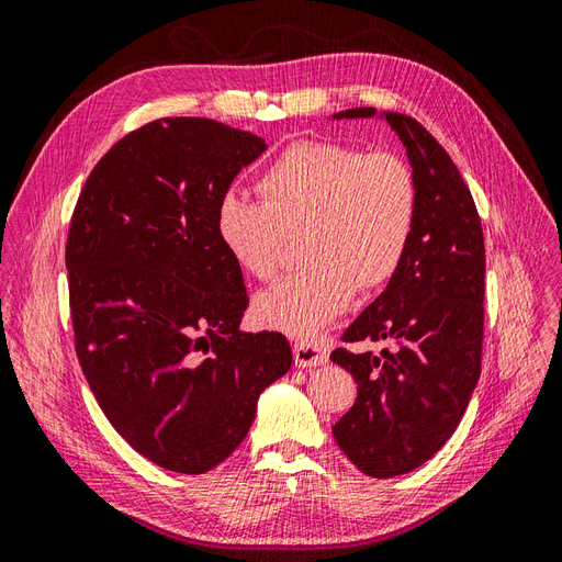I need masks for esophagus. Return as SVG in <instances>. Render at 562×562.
<instances>
[{
	"label": "esophagus",
	"mask_w": 562,
	"mask_h": 562,
	"mask_svg": "<svg viewBox=\"0 0 562 562\" xmlns=\"http://www.w3.org/2000/svg\"><path fill=\"white\" fill-rule=\"evenodd\" d=\"M295 366L297 368H314L328 361L326 345L318 339H297L295 342Z\"/></svg>",
	"instance_id": "1"
}]
</instances>
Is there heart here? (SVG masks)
Masks as SVG:
<instances>
[{"label":"heart","mask_w":562,"mask_h":562,"mask_svg":"<svg viewBox=\"0 0 562 562\" xmlns=\"http://www.w3.org/2000/svg\"><path fill=\"white\" fill-rule=\"evenodd\" d=\"M260 201L225 194L215 209V236L244 274L269 281L288 236H302L300 274L252 302L260 326L314 335L347 307L356 288L394 279L417 223V180L394 151H368L300 140L258 178Z\"/></svg>","instance_id":"1"}]
</instances>
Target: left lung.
<instances>
[{
	"instance_id": "8db88e82",
	"label": "left lung",
	"mask_w": 562,
	"mask_h": 562,
	"mask_svg": "<svg viewBox=\"0 0 562 562\" xmlns=\"http://www.w3.org/2000/svg\"><path fill=\"white\" fill-rule=\"evenodd\" d=\"M353 108L333 119H370ZM417 180V223L401 269L345 330V342L394 349L330 361L349 370L359 396L333 436L356 469L391 479L422 467L457 429L481 378L485 244L479 211L448 151L413 116L382 112Z\"/></svg>"
}]
</instances>
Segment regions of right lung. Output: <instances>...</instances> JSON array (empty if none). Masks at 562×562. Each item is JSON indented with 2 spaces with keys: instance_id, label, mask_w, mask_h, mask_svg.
Instances as JSON below:
<instances>
[{
  "instance_id": "add662e5",
  "label": "right lung",
  "mask_w": 562,
  "mask_h": 562,
  "mask_svg": "<svg viewBox=\"0 0 562 562\" xmlns=\"http://www.w3.org/2000/svg\"><path fill=\"white\" fill-rule=\"evenodd\" d=\"M265 149L213 119H157L95 164L72 215L81 370L119 436L168 471L225 462L293 363L281 333L239 328L244 277L215 236L217 201Z\"/></svg>"
}]
</instances>
